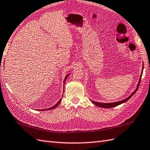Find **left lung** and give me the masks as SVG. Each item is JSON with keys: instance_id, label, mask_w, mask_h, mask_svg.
Instances as JSON below:
<instances>
[{"instance_id": "8db88e82", "label": "left lung", "mask_w": 150, "mask_h": 150, "mask_svg": "<svg viewBox=\"0 0 150 150\" xmlns=\"http://www.w3.org/2000/svg\"><path fill=\"white\" fill-rule=\"evenodd\" d=\"M143 70H142L141 71V76L139 77V82H138L137 83V87L136 89H135V91H134L133 93L130 94L129 97H127V98L123 99V100H121V101H117V102H113V103H99V102H97V101H92V103H93V104L96 105L98 106H99L101 107V108H113V107H115L117 106H118L120 105L121 104H122V103H125L126 101H127L129 99L131 98L132 96L135 94L136 92L137 91V90L138 89V87H139V83L141 82V76H142V74H143Z\"/></svg>"}]
</instances>
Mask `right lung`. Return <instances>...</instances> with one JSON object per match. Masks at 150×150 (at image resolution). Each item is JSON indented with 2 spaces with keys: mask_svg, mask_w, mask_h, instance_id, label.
Wrapping results in <instances>:
<instances>
[{
  "mask_svg": "<svg viewBox=\"0 0 150 150\" xmlns=\"http://www.w3.org/2000/svg\"><path fill=\"white\" fill-rule=\"evenodd\" d=\"M69 75H70V74H68L66 76H65V79H64V80H63V83H65V82H66V80H67V79L68 78V76H69ZM61 99H62V98H61L59 99V101L57 102L55 105H54L53 106L51 107V108H47V109H44V110H52V109H54L55 108H56V107L59 105V103H60V102H61ZM42 110H41V111H42Z\"/></svg>",
  "mask_w": 150,
  "mask_h": 150,
  "instance_id": "right-lung-1",
  "label": "right lung"
}]
</instances>
